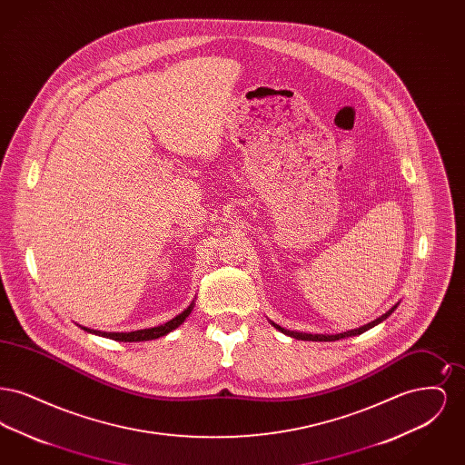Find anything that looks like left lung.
<instances>
[{"label":"left lung","mask_w":465,"mask_h":465,"mask_svg":"<svg viewBox=\"0 0 465 465\" xmlns=\"http://www.w3.org/2000/svg\"><path fill=\"white\" fill-rule=\"evenodd\" d=\"M398 309V303L392 307V309L389 310V312H385L381 317H378L375 321H371V322H368V324H364V326H361V328H357V330H351V331L345 332H338V334H310V332H298V331H289V330H284V328H281L279 324H273L279 331L284 332V334H288L291 338H296V340H307V341H334V340H341V338H349V336H357V334H361V332L368 331V330H371V328H375L376 324H380L381 321H385L394 310Z\"/></svg>","instance_id":"left-lung-1"}]
</instances>
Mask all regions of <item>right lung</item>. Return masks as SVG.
<instances>
[{
	"label": "right lung",
	"mask_w": 465,
	"mask_h": 465,
	"mask_svg": "<svg viewBox=\"0 0 465 465\" xmlns=\"http://www.w3.org/2000/svg\"><path fill=\"white\" fill-rule=\"evenodd\" d=\"M193 305H195V300L190 303L188 309L183 310L179 315H176L174 319H171L169 322L160 324V326H155V328H148V330H137V331L131 332L95 331V330H89V328H84V330L94 332V334H99V336H104V338L116 340V341H148V340H156L160 336H165L167 332L174 331L177 326H181L184 322V319L192 313Z\"/></svg>",
	"instance_id": "1"
}]
</instances>
